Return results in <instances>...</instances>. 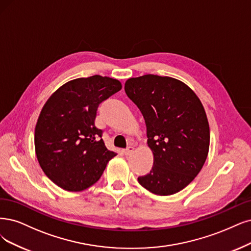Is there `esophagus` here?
<instances>
[{"mask_svg":"<svg viewBox=\"0 0 251 251\" xmlns=\"http://www.w3.org/2000/svg\"><path fill=\"white\" fill-rule=\"evenodd\" d=\"M133 151H134V148H133V147H128L126 150H124V154H125L126 156H129Z\"/></svg>","mask_w":251,"mask_h":251,"instance_id":"34e87169","label":"esophagus"}]
</instances>
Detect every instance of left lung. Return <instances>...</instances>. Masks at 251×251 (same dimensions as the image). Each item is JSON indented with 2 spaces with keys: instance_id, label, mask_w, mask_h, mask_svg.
I'll use <instances>...</instances> for the list:
<instances>
[{
  "instance_id": "obj_1",
  "label": "left lung",
  "mask_w": 251,
  "mask_h": 251,
  "mask_svg": "<svg viewBox=\"0 0 251 251\" xmlns=\"http://www.w3.org/2000/svg\"><path fill=\"white\" fill-rule=\"evenodd\" d=\"M125 92L144 116L154 155L152 170L138 183L158 196L179 192L197 177L209 152L210 128L201 100L181 80L154 74L129 78Z\"/></svg>"
}]
</instances>
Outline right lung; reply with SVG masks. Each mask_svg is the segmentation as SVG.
Returning a JSON list of instances; mask_svg holds the SVG:
<instances>
[{
	"mask_svg": "<svg viewBox=\"0 0 251 251\" xmlns=\"http://www.w3.org/2000/svg\"><path fill=\"white\" fill-rule=\"evenodd\" d=\"M122 89L118 79L93 75L70 80L46 101L35 127L42 171L59 187L81 191L95 184L117 154L95 126L97 108Z\"/></svg>",
	"mask_w": 251,
	"mask_h": 251,
	"instance_id": "obj_1",
	"label": "right lung"
}]
</instances>
